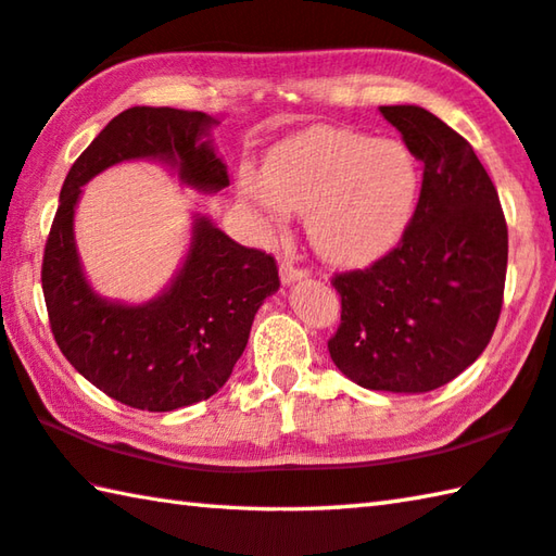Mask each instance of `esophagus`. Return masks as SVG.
<instances>
[{
    "mask_svg": "<svg viewBox=\"0 0 556 556\" xmlns=\"http://www.w3.org/2000/svg\"><path fill=\"white\" fill-rule=\"evenodd\" d=\"M279 271H281V281H285V285H291V281L308 277V269L306 267H299V265H294V262H289V260L281 262Z\"/></svg>",
    "mask_w": 556,
    "mask_h": 556,
    "instance_id": "34e87169",
    "label": "esophagus"
}]
</instances>
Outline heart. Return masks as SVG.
<instances>
[{
	"mask_svg": "<svg viewBox=\"0 0 556 556\" xmlns=\"http://www.w3.org/2000/svg\"><path fill=\"white\" fill-rule=\"evenodd\" d=\"M418 191L408 148L332 126L289 138L265 177L240 179V197L269 224H281L287 206L306 214L313 248L336 265H367L396 245Z\"/></svg>",
	"mask_w": 556,
	"mask_h": 556,
	"instance_id": "1",
	"label": "heart"
}]
</instances>
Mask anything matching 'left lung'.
<instances>
[{
  "mask_svg": "<svg viewBox=\"0 0 556 556\" xmlns=\"http://www.w3.org/2000/svg\"><path fill=\"white\" fill-rule=\"evenodd\" d=\"M381 114L422 163L420 197L396 248L332 275L340 326L328 352L359 387L422 393L486 350L503 308L508 226L469 140L420 106Z\"/></svg>",
  "mask_w": 556,
  "mask_h": 556,
  "instance_id": "left-lung-1",
  "label": "left lung"
}]
</instances>
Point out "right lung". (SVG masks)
<instances>
[{
    "label": "right lung",
    "mask_w": 556,
    "mask_h": 556,
    "mask_svg": "<svg viewBox=\"0 0 556 556\" xmlns=\"http://www.w3.org/2000/svg\"><path fill=\"white\" fill-rule=\"evenodd\" d=\"M201 111L134 106L111 118L65 177L46 240L43 285L50 330L79 375L130 408L165 413L199 403L224 387L243 355L257 308L279 289L277 260L245 248L199 218L185 267L146 306L99 299L79 269L73 216L79 187L134 157H165L185 185L228 187L226 165L201 134Z\"/></svg>",
    "instance_id": "right-lung-1"
}]
</instances>
